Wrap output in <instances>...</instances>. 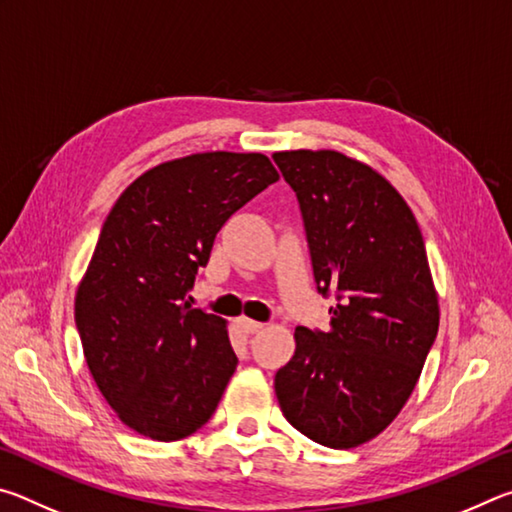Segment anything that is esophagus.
<instances>
[{
  "label": "esophagus",
  "mask_w": 512,
  "mask_h": 512,
  "mask_svg": "<svg viewBox=\"0 0 512 512\" xmlns=\"http://www.w3.org/2000/svg\"><path fill=\"white\" fill-rule=\"evenodd\" d=\"M237 325H239L241 332H246V334H257V332H262V329H264L262 323H257V320H250V318H239Z\"/></svg>",
  "instance_id": "esophagus-1"
}]
</instances>
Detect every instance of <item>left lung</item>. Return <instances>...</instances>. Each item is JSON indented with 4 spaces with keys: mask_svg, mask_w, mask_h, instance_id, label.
<instances>
[{
    "mask_svg": "<svg viewBox=\"0 0 512 512\" xmlns=\"http://www.w3.org/2000/svg\"><path fill=\"white\" fill-rule=\"evenodd\" d=\"M298 196L318 291L336 293L327 332L296 327L275 395L318 445L379 436L409 400L438 334V293L420 225L400 192L339 151L273 153Z\"/></svg>",
    "mask_w": 512,
    "mask_h": 512,
    "instance_id": "left-lung-1",
    "label": "left lung"
}]
</instances>
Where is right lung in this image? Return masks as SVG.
I'll return each instance as SVG.
<instances>
[{
  "label": "right lung",
  "instance_id": "obj_1",
  "mask_svg": "<svg viewBox=\"0 0 512 512\" xmlns=\"http://www.w3.org/2000/svg\"><path fill=\"white\" fill-rule=\"evenodd\" d=\"M275 180L262 153H194L142 173L112 205L74 320L101 395L140 436L187 438L219 406L237 354L225 320L185 296L216 232Z\"/></svg>",
  "mask_w": 512,
  "mask_h": 512
}]
</instances>
